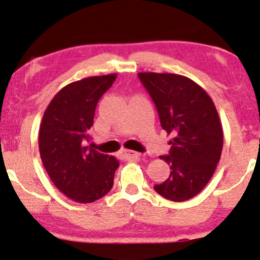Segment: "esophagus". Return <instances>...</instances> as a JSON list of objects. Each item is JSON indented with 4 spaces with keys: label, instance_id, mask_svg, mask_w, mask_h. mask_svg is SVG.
<instances>
[{
    "label": "esophagus",
    "instance_id": "esophagus-1",
    "mask_svg": "<svg viewBox=\"0 0 260 260\" xmlns=\"http://www.w3.org/2000/svg\"><path fill=\"white\" fill-rule=\"evenodd\" d=\"M122 154L124 155L125 158H128V159H133V158H139V157H141V153L135 152V151H129V149H123Z\"/></svg>",
    "mask_w": 260,
    "mask_h": 260
}]
</instances>
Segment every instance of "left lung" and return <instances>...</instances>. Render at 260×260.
<instances>
[{"label":"left lung","instance_id":"8db88e82","mask_svg":"<svg viewBox=\"0 0 260 260\" xmlns=\"http://www.w3.org/2000/svg\"><path fill=\"white\" fill-rule=\"evenodd\" d=\"M138 77L157 107L162 128L174 136L169 154L159 157L171 174L154 185L155 192L173 202L193 198L212 178L222 154L217 108L209 94L185 76L139 72Z\"/></svg>","mask_w":260,"mask_h":260}]
</instances>
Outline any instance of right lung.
I'll return each instance as SVG.
<instances>
[{
	"instance_id": "right-lung-1",
	"label": "right lung",
	"mask_w": 260,
	"mask_h": 260,
	"mask_svg": "<svg viewBox=\"0 0 260 260\" xmlns=\"http://www.w3.org/2000/svg\"><path fill=\"white\" fill-rule=\"evenodd\" d=\"M116 73L93 76L64 86L43 113L38 136L41 159L53 184L78 203H92L113 187L119 162L86 146L102 94Z\"/></svg>"
}]
</instances>
